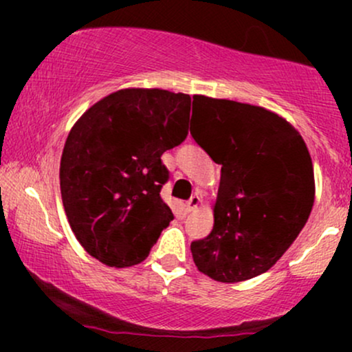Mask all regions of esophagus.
Listing matches in <instances>:
<instances>
[{"label":"esophagus","instance_id":"obj_1","mask_svg":"<svg viewBox=\"0 0 352 352\" xmlns=\"http://www.w3.org/2000/svg\"><path fill=\"white\" fill-rule=\"evenodd\" d=\"M200 201H201V200H200V197L197 195V193H195V195L190 197L188 201H187V208H188V212H192V210H195L197 207H199Z\"/></svg>","mask_w":352,"mask_h":352}]
</instances>
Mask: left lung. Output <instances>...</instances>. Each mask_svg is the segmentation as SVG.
<instances>
[{"label": "left lung", "instance_id": "8db88e82", "mask_svg": "<svg viewBox=\"0 0 352 352\" xmlns=\"http://www.w3.org/2000/svg\"><path fill=\"white\" fill-rule=\"evenodd\" d=\"M195 142L221 165L208 236L192 241L193 261L215 281L268 272L292 246L314 204L313 162L300 132L263 107L195 96Z\"/></svg>", "mask_w": 352, "mask_h": 352}]
</instances>
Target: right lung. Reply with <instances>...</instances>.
<instances>
[{"label": "right lung", "instance_id": "right-lung-1", "mask_svg": "<svg viewBox=\"0 0 352 352\" xmlns=\"http://www.w3.org/2000/svg\"><path fill=\"white\" fill-rule=\"evenodd\" d=\"M188 94L120 89L74 124L60 157V197L76 238L104 265L144 261L173 220L160 197L162 153L187 139Z\"/></svg>", "mask_w": 352, "mask_h": 352}]
</instances>
